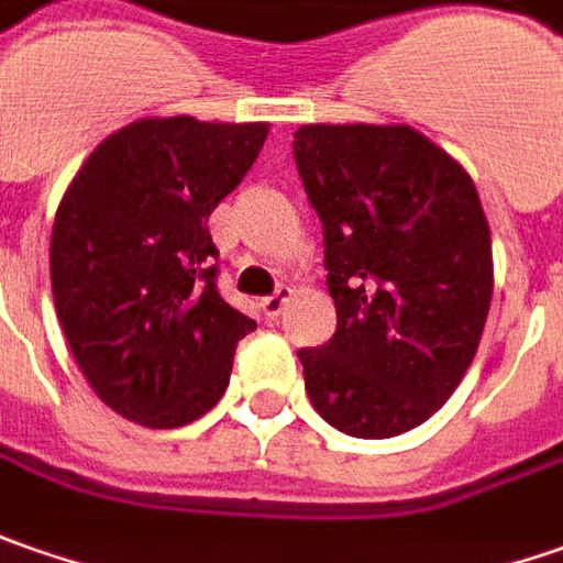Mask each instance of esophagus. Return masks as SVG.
<instances>
[{"instance_id":"1","label":"esophagus","mask_w":563,"mask_h":563,"mask_svg":"<svg viewBox=\"0 0 563 563\" xmlns=\"http://www.w3.org/2000/svg\"><path fill=\"white\" fill-rule=\"evenodd\" d=\"M289 299H292V289H289V286H280V289H277L274 296H267V299H262V311L271 320L280 318L283 308H286V301H289Z\"/></svg>"}]
</instances>
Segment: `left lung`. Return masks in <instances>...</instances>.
<instances>
[{
	"instance_id": "obj_1",
	"label": "left lung",
	"mask_w": 563,
	"mask_h": 563,
	"mask_svg": "<svg viewBox=\"0 0 563 563\" xmlns=\"http://www.w3.org/2000/svg\"><path fill=\"white\" fill-rule=\"evenodd\" d=\"M296 165L323 223L336 333L301 349L314 411L358 439L437 415L493 301V236L471 174L408 124H305Z\"/></svg>"
}]
</instances>
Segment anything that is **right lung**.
<instances>
[{
    "label": "right lung",
    "instance_id": "obj_1",
    "mask_svg": "<svg viewBox=\"0 0 563 563\" xmlns=\"http://www.w3.org/2000/svg\"><path fill=\"white\" fill-rule=\"evenodd\" d=\"M267 130L140 118L92 148L58 202V323L92 393L148 430L211 411L236 342L255 330L214 286L208 214L255 165Z\"/></svg>",
    "mask_w": 563,
    "mask_h": 563
}]
</instances>
